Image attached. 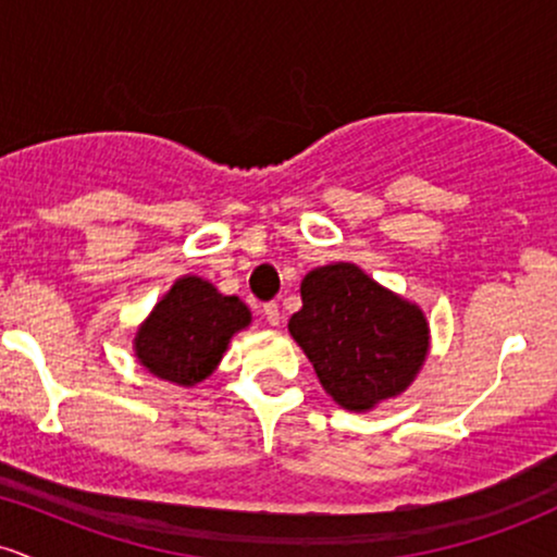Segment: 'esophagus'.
Wrapping results in <instances>:
<instances>
[{"label":"esophagus","instance_id":"1","mask_svg":"<svg viewBox=\"0 0 557 557\" xmlns=\"http://www.w3.org/2000/svg\"><path fill=\"white\" fill-rule=\"evenodd\" d=\"M261 314H264V319L272 324V327H277L280 319H283V317H280V306L274 304V300H272V304H264V309H261Z\"/></svg>","mask_w":557,"mask_h":557}]
</instances>
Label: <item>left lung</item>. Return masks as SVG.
Returning a JSON list of instances; mask_svg holds the SVG:
<instances>
[{
	"mask_svg": "<svg viewBox=\"0 0 557 557\" xmlns=\"http://www.w3.org/2000/svg\"><path fill=\"white\" fill-rule=\"evenodd\" d=\"M300 300L287 330L337 406L369 411L419 374L430 350L424 314L356 264L311 270L300 283Z\"/></svg>",
	"mask_w": 557,
	"mask_h": 557,
	"instance_id": "obj_1",
	"label": "left lung"
}]
</instances>
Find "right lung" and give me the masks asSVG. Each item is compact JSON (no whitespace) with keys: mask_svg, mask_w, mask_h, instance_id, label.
I'll return each instance as SVG.
<instances>
[{"mask_svg":"<svg viewBox=\"0 0 557 557\" xmlns=\"http://www.w3.org/2000/svg\"><path fill=\"white\" fill-rule=\"evenodd\" d=\"M251 324L238 296H222L207 280L185 274L136 332L138 361L159 380L194 387L214 372L230 337Z\"/></svg>","mask_w":557,"mask_h":557,"instance_id":"obj_1","label":"right lung"}]
</instances>
